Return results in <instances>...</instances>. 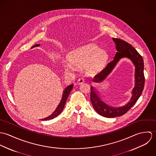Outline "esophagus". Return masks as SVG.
Segmentation results:
<instances>
[{
  "mask_svg": "<svg viewBox=\"0 0 156 156\" xmlns=\"http://www.w3.org/2000/svg\"><path fill=\"white\" fill-rule=\"evenodd\" d=\"M85 82V80H84V79L83 78H82V77H80V78H79V79H78V80H77V83L80 85V84H82L83 83H84Z\"/></svg>",
  "mask_w": 156,
  "mask_h": 156,
  "instance_id": "obj_1",
  "label": "esophagus"
}]
</instances>
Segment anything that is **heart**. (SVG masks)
Wrapping results in <instances>:
<instances>
[{"label": "heart", "mask_w": 156, "mask_h": 156, "mask_svg": "<svg viewBox=\"0 0 156 156\" xmlns=\"http://www.w3.org/2000/svg\"><path fill=\"white\" fill-rule=\"evenodd\" d=\"M108 56L106 52L96 45H85L71 51L68 56L69 63L64 64L66 71L73 69V66L85 67V71L93 74L101 70L106 66Z\"/></svg>", "instance_id": "obj_1"}]
</instances>
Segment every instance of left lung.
Listing matches in <instances>:
<instances>
[{"mask_svg":"<svg viewBox=\"0 0 156 156\" xmlns=\"http://www.w3.org/2000/svg\"><path fill=\"white\" fill-rule=\"evenodd\" d=\"M112 39L115 43L116 49L117 50L114 59L107 65L105 69L94 77L93 81L97 83L104 80L111 73L120 59L127 58L132 61L135 66V85L132 90V96L130 101L124 106L119 108H113L106 104L100 98L94 87H90V99L93 108L99 115L107 118H114L122 116L129 111L140 97L145 85V77L144 74V64L142 56L132 45L126 41L119 38H113Z\"/></svg>","mask_w":156,"mask_h":156,"instance_id":"obj_1","label":"left lung"}]
</instances>
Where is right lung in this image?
<instances>
[{"label":"right lung","mask_w":156,"mask_h":156,"mask_svg":"<svg viewBox=\"0 0 156 156\" xmlns=\"http://www.w3.org/2000/svg\"><path fill=\"white\" fill-rule=\"evenodd\" d=\"M40 45V44H36L35 45H34L31 48L35 47H39ZM73 85L71 84L69 86H68L67 88L66 89H64V92H63V94H62V98H61V100L59 104V105L58 106L57 108L55 109V111L53 112V113L51 115H50L49 116L47 117V118H45L44 119H42L41 120L42 121H45V120H49V119H53L55 118V117L58 116L61 112L62 111L64 108V106L66 105V101H67V98L71 92V90L73 89Z\"/></svg>","instance_id":"right-lung-1"}]
</instances>
